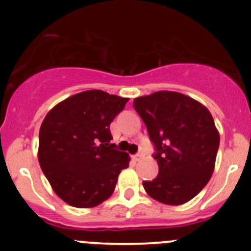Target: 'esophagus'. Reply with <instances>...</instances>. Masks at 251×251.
Wrapping results in <instances>:
<instances>
[{
    "label": "esophagus",
    "instance_id": "34e87169",
    "mask_svg": "<svg viewBox=\"0 0 251 251\" xmlns=\"http://www.w3.org/2000/svg\"><path fill=\"white\" fill-rule=\"evenodd\" d=\"M142 158H143V151H138V153L135 155L136 160H141Z\"/></svg>",
    "mask_w": 251,
    "mask_h": 251
}]
</instances>
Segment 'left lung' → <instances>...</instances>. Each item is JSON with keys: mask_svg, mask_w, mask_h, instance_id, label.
Masks as SVG:
<instances>
[{"mask_svg": "<svg viewBox=\"0 0 251 251\" xmlns=\"http://www.w3.org/2000/svg\"><path fill=\"white\" fill-rule=\"evenodd\" d=\"M154 146L159 174L143 181L147 193L168 205L193 199L214 173L220 135L210 111L178 92L160 91L133 100Z\"/></svg>", "mask_w": 251, "mask_h": 251, "instance_id": "left-lung-1", "label": "left lung"}]
</instances>
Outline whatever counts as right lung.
<instances>
[{
	"instance_id": "1",
	"label": "right lung",
	"mask_w": 251,
	"mask_h": 251,
	"mask_svg": "<svg viewBox=\"0 0 251 251\" xmlns=\"http://www.w3.org/2000/svg\"><path fill=\"white\" fill-rule=\"evenodd\" d=\"M127 100L100 90L85 91L46 115L40 128L39 161L53 191L65 203L93 207L114 192L130 158L111 143L109 127Z\"/></svg>"
}]
</instances>
